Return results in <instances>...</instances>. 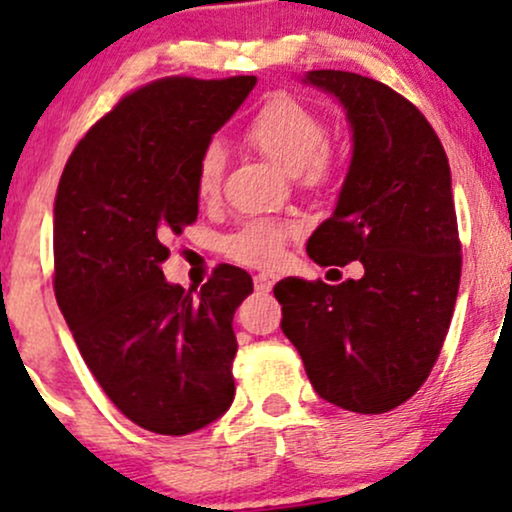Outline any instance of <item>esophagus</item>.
<instances>
[{
  "mask_svg": "<svg viewBox=\"0 0 512 512\" xmlns=\"http://www.w3.org/2000/svg\"><path fill=\"white\" fill-rule=\"evenodd\" d=\"M274 282H277V277H274V274L262 272V274H257V277H255V289L260 291V294H269Z\"/></svg>",
  "mask_w": 512,
  "mask_h": 512,
  "instance_id": "1",
  "label": "esophagus"
}]
</instances>
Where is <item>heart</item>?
<instances>
[{
    "instance_id": "heart-1",
    "label": "heart",
    "mask_w": 512,
    "mask_h": 512,
    "mask_svg": "<svg viewBox=\"0 0 512 512\" xmlns=\"http://www.w3.org/2000/svg\"><path fill=\"white\" fill-rule=\"evenodd\" d=\"M325 123L311 106L274 94L255 111L245 128V140L262 157L286 174H306L311 182H320L330 172V153L325 150ZM223 155L221 145H206L196 162V194L211 199L221 187ZM291 230L277 221L245 223L226 240V255L240 265L274 267L282 262L284 245Z\"/></svg>"
}]
</instances>
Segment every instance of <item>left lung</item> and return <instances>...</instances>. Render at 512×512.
<instances>
[{"label":"left lung","instance_id":"1","mask_svg":"<svg viewBox=\"0 0 512 512\" xmlns=\"http://www.w3.org/2000/svg\"><path fill=\"white\" fill-rule=\"evenodd\" d=\"M301 82L338 99L352 133L338 204L306 252L318 265L359 260L364 274L338 286L282 279V330L320 398L386 413L428 379L457 301L449 162L428 119L386 84L342 70H311Z\"/></svg>","mask_w":512,"mask_h":512}]
</instances>
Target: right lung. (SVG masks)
Here are the masks:
<instances>
[{
    "label": "right lung",
    "mask_w": 512,
    "mask_h": 512,
    "mask_svg": "<svg viewBox=\"0 0 512 512\" xmlns=\"http://www.w3.org/2000/svg\"><path fill=\"white\" fill-rule=\"evenodd\" d=\"M255 84L165 77L128 94L77 143L55 194L60 311L106 396L157 435L206 428L235 396L233 313L250 274L223 265L187 291L162 262L199 213V155Z\"/></svg>",
    "instance_id": "right-lung-1"
}]
</instances>
